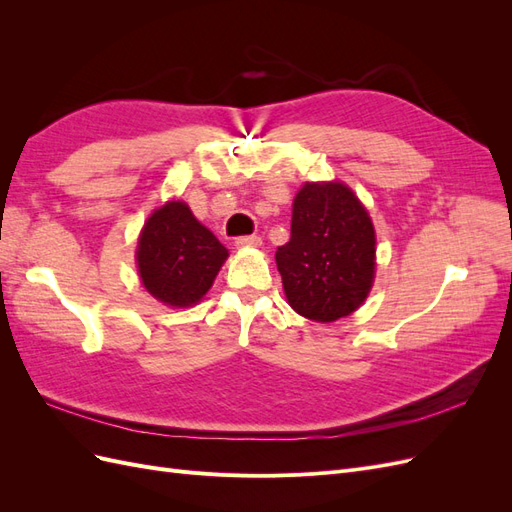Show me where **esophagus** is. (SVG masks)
<instances>
[{"instance_id": "34e87169", "label": "esophagus", "mask_w": 512, "mask_h": 512, "mask_svg": "<svg viewBox=\"0 0 512 512\" xmlns=\"http://www.w3.org/2000/svg\"><path fill=\"white\" fill-rule=\"evenodd\" d=\"M260 243H262V239H260V237H256V235L239 237V239L235 241V245H237V247H258Z\"/></svg>"}]
</instances>
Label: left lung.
<instances>
[{"label": "left lung", "instance_id": "left-lung-1", "mask_svg": "<svg viewBox=\"0 0 512 512\" xmlns=\"http://www.w3.org/2000/svg\"><path fill=\"white\" fill-rule=\"evenodd\" d=\"M286 299L316 322L352 314L374 284L376 232L344 183H305L292 205L290 241L275 252Z\"/></svg>", "mask_w": 512, "mask_h": 512}]
</instances>
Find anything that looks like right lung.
<instances>
[{"label": "right lung", "instance_id": "obj_1", "mask_svg": "<svg viewBox=\"0 0 512 512\" xmlns=\"http://www.w3.org/2000/svg\"><path fill=\"white\" fill-rule=\"evenodd\" d=\"M226 256V247L181 200H170L151 213L136 250L143 286L173 307H188L203 299Z\"/></svg>", "mask_w": 512, "mask_h": 512}]
</instances>
